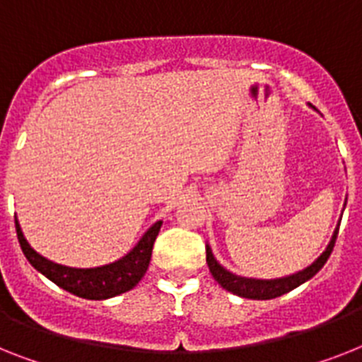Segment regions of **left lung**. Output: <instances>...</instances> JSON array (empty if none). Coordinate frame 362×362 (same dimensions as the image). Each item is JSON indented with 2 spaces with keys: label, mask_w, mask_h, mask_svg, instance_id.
I'll use <instances>...</instances> for the list:
<instances>
[{
  "label": "left lung",
  "mask_w": 362,
  "mask_h": 362,
  "mask_svg": "<svg viewBox=\"0 0 362 362\" xmlns=\"http://www.w3.org/2000/svg\"><path fill=\"white\" fill-rule=\"evenodd\" d=\"M309 106H311L313 110H317L313 105ZM344 208H346V202H344ZM339 226H341V223L337 224V228L333 230V235H331L329 243H327L326 250L322 252L320 256L313 261L311 265H308L305 269L298 270V272H294V274H289V276H281V278H274V279H259V278H245V276L233 274V272L224 269V267L215 259L214 252H211V247H209L208 243H206V263H208L209 272H211V276L215 278V281H217L223 289H226L228 293L238 294V296H241V298H250V300L278 298V296H281V294L296 289L298 285L305 284L308 279H311L313 276L317 274L318 270L324 267V263L327 261L329 254L333 252V247H335Z\"/></svg>",
  "instance_id": "8db88e82"
}]
</instances>
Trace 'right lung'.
I'll use <instances>...</instances> for the list:
<instances>
[{
  "label": "right lung",
  "instance_id": "right-lung-1",
  "mask_svg": "<svg viewBox=\"0 0 362 362\" xmlns=\"http://www.w3.org/2000/svg\"><path fill=\"white\" fill-rule=\"evenodd\" d=\"M14 223H16L18 241H20L21 252L27 257V261L40 274L59 285L60 289L86 300H106L134 289L139 284V279L144 278L145 272H147L151 254H153V245L156 241L160 228H162V221H156L136 243V247L114 263L93 267V269H75V267L59 265V263L40 256L27 243L16 217H14Z\"/></svg>",
  "mask_w": 362,
  "mask_h": 362
}]
</instances>
